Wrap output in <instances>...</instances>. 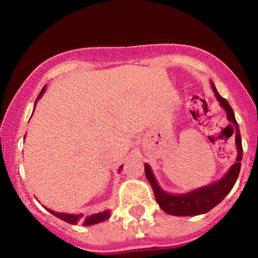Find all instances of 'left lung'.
<instances>
[{
    "label": "left lung",
    "mask_w": 258,
    "mask_h": 258,
    "mask_svg": "<svg viewBox=\"0 0 258 258\" xmlns=\"http://www.w3.org/2000/svg\"><path fill=\"white\" fill-rule=\"evenodd\" d=\"M212 90L215 92L216 98L221 103L222 108L227 112L228 120L232 121L235 126V143L236 148H238V158H236V162L230 167L226 176L221 180L210 184L204 188L197 189V190L190 191L188 194L183 195H171L168 193H165L164 190L160 189V186L156 183L154 174L150 170V167L146 164L144 165V172H146L147 179L152 184L154 195L158 204L168 215L172 216H197L201 214H206L210 210H212L216 205L221 203L227 194L232 190V188L235 184L236 179H238L239 172H240L241 167V159H242V146H241V136L240 131L238 128V123H236L235 116L232 106L227 102L223 97L220 96L216 87L212 84Z\"/></svg>",
    "instance_id": "8db88e82"
}]
</instances>
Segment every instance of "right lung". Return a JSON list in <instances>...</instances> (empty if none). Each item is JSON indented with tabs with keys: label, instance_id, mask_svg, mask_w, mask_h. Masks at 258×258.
<instances>
[{
	"label": "right lung",
	"instance_id": "obj_1",
	"mask_svg": "<svg viewBox=\"0 0 258 258\" xmlns=\"http://www.w3.org/2000/svg\"><path fill=\"white\" fill-rule=\"evenodd\" d=\"M44 90H46V86H44L42 90H41L40 94H38V97H37V99L40 98L41 96H42ZM121 168H122V166H120L119 170H121ZM47 210H48V209H47ZM48 211L51 212L52 215H54L55 217L60 218L61 221L68 222V223H70V224H78L79 222H81L82 220H84V214L72 215V214H59V212H54V211H52V210H48ZM109 217H110V214H109L108 211H104V212H102V214H96V215L90 216V217H87L85 220L84 224H85V226H92V224H96V223H99V222L105 221L106 218H109Z\"/></svg>",
	"mask_w": 258,
	"mask_h": 258
}]
</instances>
